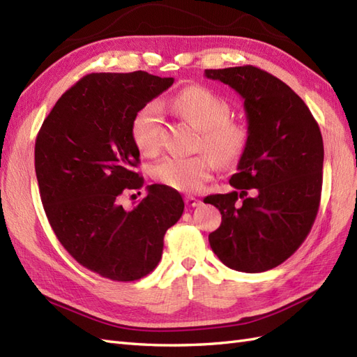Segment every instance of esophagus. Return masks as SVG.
Returning a JSON list of instances; mask_svg holds the SVG:
<instances>
[{"mask_svg":"<svg viewBox=\"0 0 357 357\" xmlns=\"http://www.w3.org/2000/svg\"><path fill=\"white\" fill-rule=\"evenodd\" d=\"M201 204V199L195 198V196H185V206L187 207H198Z\"/></svg>","mask_w":357,"mask_h":357,"instance_id":"esophagus-1","label":"esophagus"}]
</instances>
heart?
Masks as SVG:
<instances>
[{
	"label": "heart",
	"mask_w": 357,
	"mask_h": 357,
	"mask_svg": "<svg viewBox=\"0 0 357 357\" xmlns=\"http://www.w3.org/2000/svg\"><path fill=\"white\" fill-rule=\"evenodd\" d=\"M172 104L181 116L201 130L199 149L211 155L165 156L151 167V176L174 190L195 192L211 176L215 161L225 169L241 161L248 147V128L229 119L230 105L207 87H185ZM132 138L136 149L146 156H153L161 149L162 116L156 102H149L136 112Z\"/></svg>",
	"instance_id": "heart-1"
}]
</instances>
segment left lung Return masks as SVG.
I'll return each mask as SVG.
<instances>
[{
  "label": "left lung",
  "instance_id": "obj_1",
  "mask_svg": "<svg viewBox=\"0 0 357 357\" xmlns=\"http://www.w3.org/2000/svg\"><path fill=\"white\" fill-rule=\"evenodd\" d=\"M204 75L241 95L250 135L238 173L230 178L234 190L204 198L222 215L219 229L208 234L210 247L229 268H275L305 241L319 210V126L285 82L257 67L207 69Z\"/></svg>",
  "mask_w": 357,
  "mask_h": 357
}]
</instances>
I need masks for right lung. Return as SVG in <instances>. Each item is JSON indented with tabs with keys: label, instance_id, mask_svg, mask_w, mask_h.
I'll return each instance as SVG.
<instances>
[{
	"label": "right lung",
	"instance_id": "1",
	"mask_svg": "<svg viewBox=\"0 0 357 357\" xmlns=\"http://www.w3.org/2000/svg\"><path fill=\"white\" fill-rule=\"evenodd\" d=\"M173 81L142 70L90 73L59 98L36 136L35 172L52 229L72 257L102 278L147 276L165 231L183 216L181 195L161 184L147 185L133 210L119 204L144 185L132 121Z\"/></svg>",
	"mask_w": 357,
	"mask_h": 357
}]
</instances>
